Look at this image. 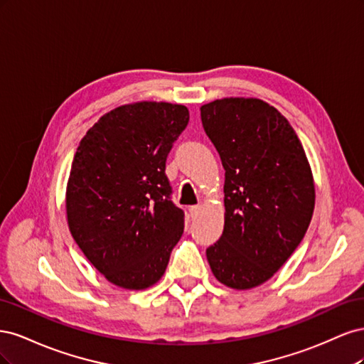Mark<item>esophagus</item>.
<instances>
[{
  "instance_id": "1",
  "label": "esophagus",
  "mask_w": 364,
  "mask_h": 364,
  "mask_svg": "<svg viewBox=\"0 0 364 364\" xmlns=\"http://www.w3.org/2000/svg\"><path fill=\"white\" fill-rule=\"evenodd\" d=\"M200 209H202V206H200V205H194V206H191V208H190V214H191V217H196L197 214H199Z\"/></svg>"
}]
</instances>
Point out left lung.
Segmentation results:
<instances>
[{"label": "left lung", "mask_w": 364, "mask_h": 364, "mask_svg": "<svg viewBox=\"0 0 364 364\" xmlns=\"http://www.w3.org/2000/svg\"><path fill=\"white\" fill-rule=\"evenodd\" d=\"M200 117L226 171L225 228L206 249L209 267L229 289L258 287L291 257L311 222L310 162L289 119L259 98H218Z\"/></svg>", "instance_id": "left-lung-1"}]
</instances>
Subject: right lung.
Here are the masks:
<instances>
[{
	"instance_id": "add662e5",
	"label": "right lung",
	"mask_w": 364,
	"mask_h": 364,
	"mask_svg": "<svg viewBox=\"0 0 364 364\" xmlns=\"http://www.w3.org/2000/svg\"><path fill=\"white\" fill-rule=\"evenodd\" d=\"M188 119L183 105L129 103L100 117L77 147L65 193L68 228L117 287L155 285L182 237L165 161Z\"/></svg>"
}]
</instances>
